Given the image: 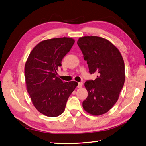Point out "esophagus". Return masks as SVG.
<instances>
[{
	"label": "esophagus",
	"mask_w": 146,
	"mask_h": 146,
	"mask_svg": "<svg viewBox=\"0 0 146 146\" xmlns=\"http://www.w3.org/2000/svg\"><path fill=\"white\" fill-rule=\"evenodd\" d=\"M82 86H83V83L82 82L78 83V86H77L78 88H82Z\"/></svg>",
	"instance_id": "esophagus-1"
}]
</instances>
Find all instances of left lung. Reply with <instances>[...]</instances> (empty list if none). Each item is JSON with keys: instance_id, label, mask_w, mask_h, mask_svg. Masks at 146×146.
I'll return each instance as SVG.
<instances>
[{"instance_id": "left-lung-1", "label": "left lung", "mask_w": 146, "mask_h": 146, "mask_svg": "<svg viewBox=\"0 0 146 146\" xmlns=\"http://www.w3.org/2000/svg\"><path fill=\"white\" fill-rule=\"evenodd\" d=\"M77 44L87 61L90 73L98 74L94 80L85 83L88 95L83 102V108L91 115H102L119 99L125 82L124 61L118 48L105 38L80 37Z\"/></svg>"}]
</instances>
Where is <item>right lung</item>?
Returning <instances> with one entry per match:
<instances>
[{"label": "right lung", "instance_id": "obj_1", "mask_svg": "<svg viewBox=\"0 0 146 146\" xmlns=\"http://www.w3.org/2000/svg\"><path fill=\"white\" fill-rule=\"evenodd\" d=\"M75 42L71 38L44 40L31 51L25 64L27 90L34 107L48 117L58 116L65 109L70 95L78 83L63 82L56 76L63 57Z\"/></svg>", "mask_w": 146, "mask_h": 146}]
</instances>
